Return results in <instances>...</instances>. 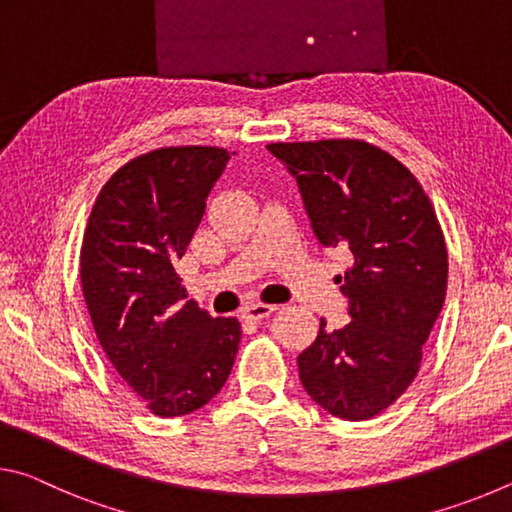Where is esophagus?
Returning <instances> with one entry per match:
<instances>
[{
	"label": "esophagus",
	"mask_w": 512,
	"mask_h": 512,
	"mask_svg": "<svg viewBox=\"0 0 512 512\" xmlns=\"http://www.w3.org/2000/svg\"><path fill=\"white\" fill-rule=\"evenodd\" d=\"M277 307L275 305H264V302H250V305L244 307V318L250 320H262L273 314Z\"/></svg>",
	"instance_id": "esophagus-1"
}]
</instances>
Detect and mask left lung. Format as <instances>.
<instances>
[{"mask_svg":"<svg viewBox=\"0 0 512 512\" xmlns=\"http://www.w3.org/2000/svg\"><path fill=\"white\" fill-rule=\"evenodd\" d=\"M296 178L316 239L352 253L336 275L352 318L320 320L298 357L307 395L343 420L388 409L418 375L443 309L447 248L429 196L393 155L357 140L268 144Z\"/></svg>","mask_w":512,"mask_h":512,"instance_id":"1","label":"left lung"}]
</instances>
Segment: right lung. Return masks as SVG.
<instances>
[{"mask_svg": "<svg viewBox=\"0 0 512 512\" xmlns=\"http://www.w3.org/2000/svg\"><path fill=\"white\" fill-rule=\"evenodd\" d=\"M216 146H169L124 164L92 207L81 284L94 332L112 366L160 418L201 409L237 357V318L185 300L176 259L228 167Z\"/></svg>", "mask_w": 512, "mask_h": 512, "instance_id": "right-lung-1", "label": "right lung"}]
</instances>
